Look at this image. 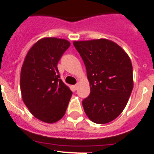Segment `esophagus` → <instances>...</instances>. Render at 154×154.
Instances as JSON below:
<instances>
[{
  "instance_id": "34e87169",
  "label": "esophagus",
  "mask_w": 154,
  "mask_h": 154,
  "mask_svg": "<svg viewBox=\"0 0 154 154\" xmlns=\"http://www.w3.org/2000/svg\"><path fill=\"white\" fill-rule=\"evenodd\" d=\"M73 88H74V90H77V88H78V84H76V85L73 86Z\"/></svg>"
}]
</instances>
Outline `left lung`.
<instances>
[{"instance_id": "obj_1", "label": "left lung", "mask_w": 154, "mask_h": 154, "mask_svg": "<svg viewBox=\"0 0 154 154\" xmlns=\"http://www.w3.org/2000/svg\"><path fill=\"white\" fill-rule=\"evenodd\" d=\"M73 44L84 60L91 87V94L82 102L84 112L94 123H109L122 113L132 92L131 58L110 40L74 41Z\"/></svg>"}]
</instances>
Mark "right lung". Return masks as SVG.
Masks as SVG:
<instances>
[{"instance_id": "obj_1", "label": "right lung", "mask_w": 154, "mask_h": 154, "mask_svg": "<svg viewBox=\"0 0 154 154\" xmlns=\"http://www.w3.org/2000/svg\"><path fill=\"white\" fill-rule=\"evenodd\" d=\"M67 40L44 37L27 52L20 70L22 100L34 117L54 124L64 116L72 95L60 79L57 65L70 47Z\"/></svg>"}]
</instances>
